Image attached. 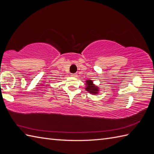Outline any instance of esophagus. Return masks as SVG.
Masks as SVG:
<instances>
[{
  "instance_id": "esophagus-1",
  "label": "esophagus",
  "mask_w": 154,
  "mask_h": 154,
  "mask_svg": "<svg viewBox=\"0 0 154 154\" xmlns=\"http://www.w3.org/2000/svg\"><path fill=\"white\" fill-rule=\"evenodd\" d=\"M71 75V77H77V74H72Z\"/></svg>"
}]
</instances>
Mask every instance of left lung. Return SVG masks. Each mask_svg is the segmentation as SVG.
Instances as JSON below:
<instances>
[{
	"mask_svg": "<svg viewBox=\"0 0 154 154\" xmlns=\"http://www.w3.org/2000/svg\"><path fill=\"white\" fill-rule=\"evenodd\" d=\"M85 89L88 93L93 94H98L100 92V88L94 84L93 80H86L85 81Z\"/></svg>",
	"mask_w": 154,
	"mask_h": 154,
	"instance_id": "obj_1",
	"label": "left lung"
}]
</instances>
